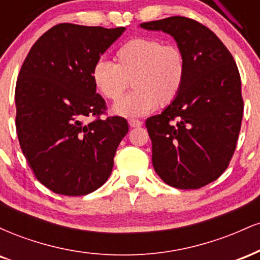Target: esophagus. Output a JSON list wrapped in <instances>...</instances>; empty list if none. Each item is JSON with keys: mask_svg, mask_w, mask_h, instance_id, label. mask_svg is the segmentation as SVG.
Wrapping results in <instances>:
<instances>
[{"mask_svg": "<svg viewBox=\"0 0 260 260\" xmlns=\"http://www.w3.org/2000/svg\"><path fill=\"white\" fill-rule=\"evenodd\" d=\"M128 124H129L131 127H139V126H142L143 122L139 120H129L128 121Z\"/></svg>", "mask_w": 260, "mask_h": 260, "instance_id": "1", "label": "esophagus"}]
</instances>
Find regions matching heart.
I'll use <instances>...</instances> for the list:
<instances>
[{
  "instance_id": "heart-1",
  "label": "heart",
  "mask_w": 260,
  "mask_h": 260,
  "mask_svg": "<svg viewBox=\"0 0 260 260\" xmlns=\"http://www.w3.org/2000/svg\"><path fill=\"white\" fill-rule=\"evenodd\" d=\"M116 64L98 59L91 68L95 88L109 100L120 99L128 82L134 91L111 107L113 115L140 117L154 111L157 104L166 106L180 94L187 72L181 47L164 44L157 38L139 37L122 44L115 53Z\"/></svg>"
}]
</instances>
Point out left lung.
<instances>
[{
    "label": "left lung",
    "instance_id": "obj_1",
    "mask_svg": "<svg viewBox=\"0 0 260 260\" xmlns=\"http://www.w3.org/2000/svg\"><path fill=\"white\" fill-rule=\"evenodd\" d=\"M139 26L171 35L187 61L178 96L145 122L155 172L178 189L207 186L228 169L240 134L243 100L237 66L221 40L189 18Z\"/></svg>",
    "mask_w": 260,
    "mask_h": 260
}]
</instances>
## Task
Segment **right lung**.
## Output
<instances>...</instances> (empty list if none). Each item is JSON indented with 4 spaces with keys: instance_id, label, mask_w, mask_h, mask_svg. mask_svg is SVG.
<instances>
[{
    "instance_id": "add662e5",
    "label": "right lung",
    "mask_w": 260,
    "mask_h": 260,
    "mask_svg": "<svg viewBox=\"0 0 260 260\" xmlns=\"http://www.w3.org/2000/svg\"><path fill=\"white\" fill-rule=\"evenodd\" d=\"M126 28L62 23L39 38L16 85V127L29 166L57 194L85 196L111 175L124 118L101 120L106 109L91 68ZM95 115L90 124L84 118Z\"/></svg>"
}]
</instances>
